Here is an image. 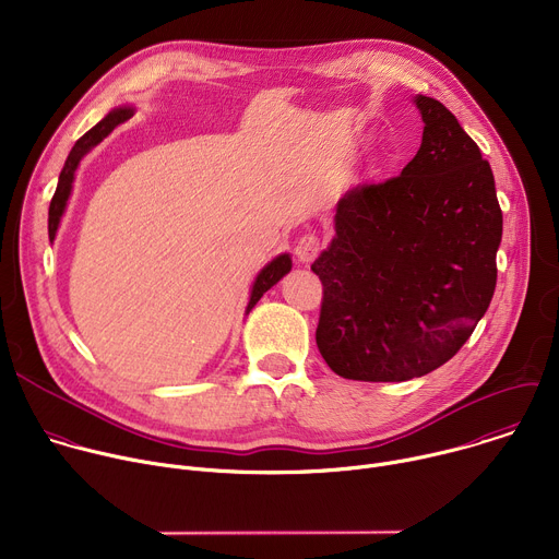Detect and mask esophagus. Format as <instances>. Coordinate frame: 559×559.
I'll use <instances>...</instances> for the list:
<instances>
[{"label": "esophagus", "mask_w": 559, "mask_h": 559, "mask_svg": "<svg viewBox=\"0 0 559 559\" xmlns=\"http://www.w3.org/2000/svg\"><path fill=\"white\" fill-rule=\"evenodd\" d=\"M321 238L313 236V234H305L298 238V243L294 248V254H296V261L298 263H311L316 259V254L321 252Z\"/></svg>", "instance_id": "1"}]
</instances>
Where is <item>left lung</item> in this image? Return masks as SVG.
<instances>
[{"label": "left lung", "mask_w": 559, "mask_h": 559, "mask_svg": "<svg viewBox=\"0 0 559 559\" xmlns=\"http://www.w3.org/2000/svg\"><path fill=\"white\" fill-rule=\"evenodd\" d=\"M423 143L403 173L336 203L316 345L349 380L425 376L468 341L496 292L502 210L480 147L436 99L416 95Z\"/></svg>", "instance_id": "1"}]
</instances>
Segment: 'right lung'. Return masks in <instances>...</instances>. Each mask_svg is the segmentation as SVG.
Segmentation results:
<instances>
[{
  "instance_id": "1",
  "label": "right lung",
  "mask_w": 559,
  "mask_h": 559,
  "mask_svg": "<svg viewBox=\"0 0 559 559\" xmlns=\"http://www.w3.org/2000/svg\"><path fill=\"white\" fill-rule=\"evenodd\" d=\"M134 115V108L132 106H119V108H112L97 126H93L82 139H79L68 158L63 164V170L59 175V183H57V190H55V197L50 201V210H48V238L50 243L55 241L57 236V229L61 225V216L68 207V199L72 194V183H74V175H76V168L79 164H82V158L93 150L97 147L119 123H123L126 119H130ZM292 270V257L287 252L274 257L254 278L252 283V289H250V300H248V307H246V316L254 309V305L261 300V296L272 289L285 274H289Z\"/></svg>"
}]
</instances>
